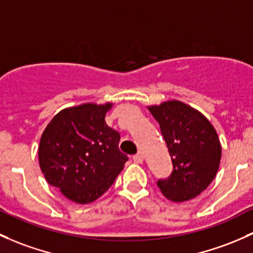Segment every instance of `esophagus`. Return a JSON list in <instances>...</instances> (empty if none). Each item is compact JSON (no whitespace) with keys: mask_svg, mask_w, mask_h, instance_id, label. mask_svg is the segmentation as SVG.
Returning <instances> with one entry per match:
<instances>
[{"mask_svg":"<svg viewBox=\"0 0 253 253\" xmlns=\"http://www.w3.org/2000/svg\"><path fill=\"white\" fill-rule=\"evenodd\" d=\"M133 161L135 162V164H142V162L144 161V155H143L142 153L135 154V155L133 156Z\"/></svg>","mask_w":253,"mask_h":253,"instance_id":"34e87169","label":"esophagus"}]
</instances>
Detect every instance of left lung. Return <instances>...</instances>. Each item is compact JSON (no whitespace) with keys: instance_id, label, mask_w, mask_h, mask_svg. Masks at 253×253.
Masks as SVG:
<instances>
[{"instance_id":"obj_1","label":"left lung","mask_w":253,"mask_h":253,"mask_svg":"<svg viewBox=\"0 0 253 253\" xmlns=\"http://www.w3.org/2000/svg\"><path fill=\"white\" fill-rule=\"evenodd\" d=\"M148 109L160 125L173 164L171 175L158 180V187L173 203L189 201L207 189L219 169L222 147L216 129L200 111L179 100Z\"/></svg>"}]
</instances>
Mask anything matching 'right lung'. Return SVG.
Masks as SVG:
<instances>
[{"instance_id":"obj_1","label":"right lung","mask_w":253,"mask_h":253,"mask_svg":"<svg viewBox=\"0 0 253 253\" xmlns=\"http://www.w3.org/2000/svg\"><path fill=\"white\" fill-rule=\"evenodd\" d=\"M113 103H84L60 110L41 135L39 164L47 182L76 204L102 196L124 169L120 133L105 122Z\"/></svg>"}]
</instances>
